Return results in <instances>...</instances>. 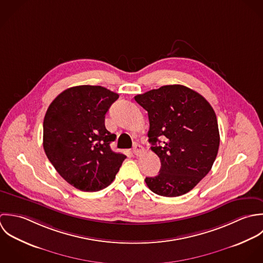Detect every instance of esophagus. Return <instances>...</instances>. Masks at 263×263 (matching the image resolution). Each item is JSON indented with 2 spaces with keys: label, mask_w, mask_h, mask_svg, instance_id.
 <instances>
[{
  "label": "esophagus",
  "mask_w": 263,
  "mask_h": 263,
  "mask_svg": "<svg viewBox=\"0 0 263 263\" xmlns=\"http://www.w3.org/2000/svg\"><path fill=\"white\" fill-rule=\"evenodd\" d=\"M143 152H144V149H143V147H142L140 144L135 143V144L133 145V154H134L135 156H141V155L143 154Z\"/></svg>",
  "instance_id": "esophagus-1"
}]
</instances>
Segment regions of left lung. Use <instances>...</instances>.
I'll return each mask as SVG.
<instances>
[{"instance_id": "1", "label": "left lung", "mask_w": 263, "mask_h": 263, "mask_svg": "<svg viewBox=\"0 0 263 263\" xmlns=\"http://www.w3.org/2000/svg\"><path fill=\"white\" fill-rule=\"evenodd\" d=\"M134 99L148 112V141L161 163L158 176L145 178L146 185L160 196L186 194L209 174L217 156L219 132L212 106L198 92L179 84Z\"/></svg>"}]
</instances>
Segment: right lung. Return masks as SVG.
Listing matches in <instances>:
<instances>
[{
	"instance_id": "add662e5",
	"label": "right lung",
	"mask_w": 263,
	"mask_h": 263,
	"mask_svg": "<svg viewBox=\"0 0 263 263\" xmlns=\"http://www.w3.org/2000/svg\"><path fill=\"white\" fill-rule=\"evenodd\" d=\"M118 99L103 86H74L60 93L46 112L45 153L61 177L81 191L107 187L126 158L110 149L116 135L105 126V114Z\"/></svg>"
}]
</instances>
